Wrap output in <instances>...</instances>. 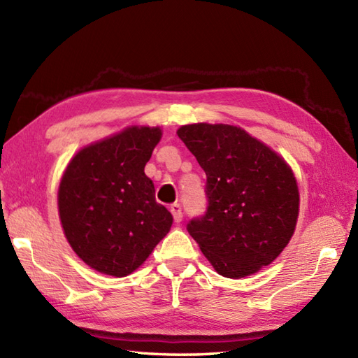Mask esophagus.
Wrapping results in <instances>:
<instances>
[{"instance_id":"obj_1","label":"esophagus","mask_w":358,"mask_h":358,"mask_svg":"<svg viewBox=\"0 0 358 358\" xmlns=\"http://www.w3.org/2000/svg\"><path fill=\"white\" fill-rule=\"evenodd\" d=\"M171 212H172V215H173V220L177 223H180L181 220H183V209H181V204L173 203L172 206H171Z\"/></svg>"}]
</instances>
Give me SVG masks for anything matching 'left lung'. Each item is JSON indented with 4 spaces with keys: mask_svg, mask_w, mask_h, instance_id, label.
<instances>
[{
    "mask_svg": "<svg viewBox=\"0 0 358 358\" xmlns=\"http://www.w3.org/2000/svg\"><path fill=\"white\" fill-rule=\"evenodd\" d=\"M206 172L208 206L187 223L220 275L241 278L271 264L291 240L299 187L283 158L240 127L187 124L177 131Z\"/></svg>",
    "mask_w": 358,
    "mask_h": 358,
    "instance_id": "1",
    "label": "left lung"
}]
</instances>
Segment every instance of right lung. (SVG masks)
<instances>
[{
	"mask_svg": "<svg viewBox=\"0 0 358 358\" xmlns=\"http://www.w3.org/2000/svg\"><path fill=\"white\" fill-rule=\"evenodd\" d=\"M159 127H129L81 149L58 189L67 241L95 271L126 277L146 262L172 226L144 173Z\"/></svg>",
	"mask_w": 358,
	"mask_h": 358,
	"instance_id": "obj_1",
	"label": "right lung"
}]
</instances>
